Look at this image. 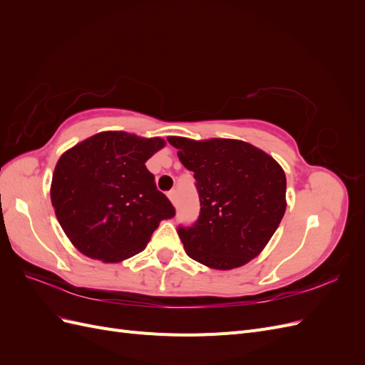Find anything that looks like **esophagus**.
<instances>
[{
  "mask_svg": "<svg viewBox=\"0 0 365 365\" xmlns=\"http://www.w3.org/2000/svg\"><path fill=\"white\" fill-rule=\"evenodd\" d=\"M168 197H169V200H170V202H172L173 205H176V204H178V195H176V190H172V192H169Z\"/></svg>",
  "mask_w": 365,
  "mask_h": 365,
  "instance_id": "esophagus-1",
  "label": "esophagus"
}]
</instances>
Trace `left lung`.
I'll return each mask as SVG.
<instances>
[{
  "mask_svg": "<svg viewBox=\"0 0 365 365\" xmlns=\"http://www.w3.org/2000/svg\"><path fill=\"white\" fill-rule=\"evenodd\" d=\"M192 170L201 215L178 235L189 257L230 271L256 259L286 210V175L269 153L233 138L168 137Z\"/></svg>",
  "mask_w": 365,
  "mask_h": 365,
  "instance_id": "obj_1",
  "label": "left lung"
}]
</instances>
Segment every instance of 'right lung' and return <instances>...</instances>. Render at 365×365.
<instances>
[{"instance_id": "obj_1", "label": "right lung", "mask_w": 365, "mask_h": 365, "mask_svg": "<svg viewBox=\"0 0 365 365\" xmlns=\"http://www.w3.org/2000/svg\"><path fill=\"white\" fill-rule=\"evenodd\" d=\"M164 146L161 137L103 130L62 153L53 172L51 204L83 256L123 262L146 248L163 219L175 216L146 168Z\"/></svg>"}]
</instances>
